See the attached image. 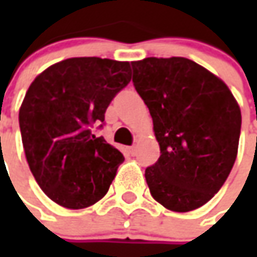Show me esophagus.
<instances>
[{
    "instance_id": "34e87169",
    "label": "esophagus",
    "mask_w": 257,
    "mask_h": 257,
    "mask_svg": "<svg viewBox=\"0 0 257 257\" xmlns=\"http://www.w3.org/2000/svg\"><path fill=\"white\" fill-rule=\"evenodd\" d=\"M128 153L132 154V156H134V154H136V146H132V147H128Z\"/></svg>"
}]
</instances>
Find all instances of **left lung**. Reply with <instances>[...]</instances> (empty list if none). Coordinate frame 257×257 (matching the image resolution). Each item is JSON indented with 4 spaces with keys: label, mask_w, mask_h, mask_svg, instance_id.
Instances as JSON below:
<instances>
[{
    "label": "left lung",
    "mask_w": 257,
    "mask_h": 257,
    "mask_svg": "<svg viewBox=\"0 0 257 257\" xmlns=\"http://www.w3.org/2000/svg\"><path fill=\"white\" fill-rule=\"evenodd\" d=\"M133 84L153 118L159 160L146 169L156 202L173 212L206 204L230 174L242 114L229 87L189 58L133 61Z\"/></svg>",
    "instance_id": "left-lung-1"
}]
</instances>
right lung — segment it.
I'll return each instance as SVG.
<instances>
[{"label": "right lung", "mask_w": 257, "mask_h": 257, "mask_svg": "<svg viewBox=\"0 0 257 257\" xmlns=\"http://www.w3.org/2000/svg\"><path fill=\"white\" fill-rule=\"evenodd\" d=\"M130 63L98 57L68 58L37 75L20 108L30 170L41 190L67 209L103 199L123 154L93 127L115 94L130 83Z\"/></svg>", "instance_id": "right-lung-1"}]
</instances>
